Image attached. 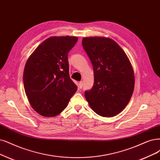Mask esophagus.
I'll list each match as a JSON object with an SVG mask.
<instances>
[{
  "instance_id": "obj_1",
  "label": "esophagus",
  "mask_w": 160,
  "mask_h": 160,
  "mask_svg": "<svg viewBox=\"0 0 160 160\" xmlns=\"http://www.w3.org/2000/svg\"><path fill=\"white\" fill-rule=\"evenodd\" d=\"M82 86H83V83H82V81H80V83H79V88H80V89L82 88Z\"/></svg>"
}]
</instances>
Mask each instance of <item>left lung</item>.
Wrapping results in <instances>:
<instances>
[{
    "label": "left lung",
    "mask_w": 160,
    "mask_h": 160,
    "mask_svg": "<svg viewBox=\"0 0 160 160\" xmlns=\"http://www.w3.org/2000/svg\"><path fill=\"white\" fill-rule=\"evenodd\" d=\"M82 43L94 73L93 86L85 92L86 100L100 116L119 114L128 103L134 88L133 69L127 55L109 38H84Z\"/></svg>",
    "instance_id": "1"
}]
</instances>
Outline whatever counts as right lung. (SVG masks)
I'll use <instances>...</instances> for the list:
<instances>
[{
  "label": "right lung",
  "instance_id": "add662e5",
  "mask_svg": "<svg viewBox=\"0 0 160 160\" xmlns=\"http://www.w3.org/2000/svg\"><path fill=\"white\" fill-rule=\"evenodd\" d=\"M76 37H51L29 57L23 70V86L33 109L44 117H55L67 108L77 86L69 76L68 52Z\"/></svg>",
  "mask_w": 160,
  "mask_h": 160
}]
</instances>
